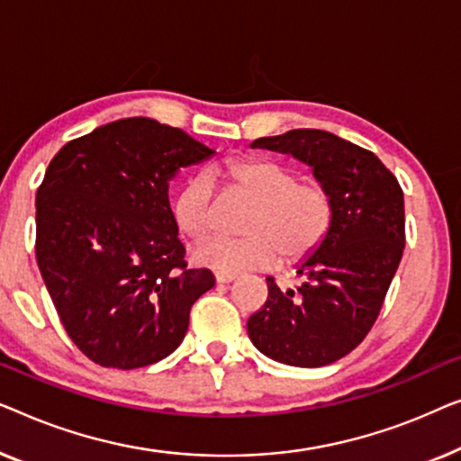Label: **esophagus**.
Masks as SVG:
<instances>
[{
  "mask_svg": "<svg viewBox=\"0 0 461 461\" xmlns=\"http://www.w3.org/2000/svg\"><path fill=\"white\" fill-rule=\"evenodd\" d=\"M215 280L219 284H230L236 280V274H225V271H219V274H215Z\"/></svg>",
  "mask_w": 461,
  "mask_h": 461,
  "instance_id": "1",
  "label": "esophagus"
}]
</instances>
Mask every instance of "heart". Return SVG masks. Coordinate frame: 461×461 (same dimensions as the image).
I'll return each mask as SVG.
<instances>
[{
  "mask_svg": "<svg viewBox=\"0 0 461 461\" xmlns=\"http://www.w3.org/2000/svg\"><path fill=\"white\" fill-rule=\"evenodd\" d=\"M225 194L252 203L242 221L244 236L212 238L194 257L200 265L225 274L271 267L277 258L296 265L326 242L334 221V198L321 179H303L296 168L267 158L242 157L215 168ZM177 228L203 240L217 225L215 185L211 175L192 177L175 200Z\"/></svg>",
  "mask_w": 461,
  "mask_h": 461,
  "instance_id": "obj_1",
  "label": "heart"
}]
</instances>
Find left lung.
<instances>
[{"label": "left lung", "instance_id": "1", "mask_svg": "<svg viewBox=\"0 0 461 461\" xmlns=\"http://www.w3.org/2000/svg\"><path fill=\"white\" fill-rule=\"evenodd\" d=\"M252 148L313 167L332 192L334 221L298 267V286L280 290L267 277V301L249 317V336L286 366H328L359 347L378 320L405 249L403 190L374 152L321 129L258 138Z\"/></svg>", "mask_w": 461, "mask_h": 461}]
</instances>
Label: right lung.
<instances>
[{
	"label": "right lung",
	"instance_id": "1",
	"mask_svg": "<svg viewBox=\"0 0 461 461\" xmlns=\"http://www.w3.org/2000/svg\"><path fill=\"white\" fill-rule=\"evenodd\" d=\"M215 150L146 116L70 140L35 198V257L64 330L102 367L135 369L181 345L192 304L215 286L190 269L168 179Z\"/></svg>",
	"mask_w": 461,
	"mask_h": 461
}]
</instances>
